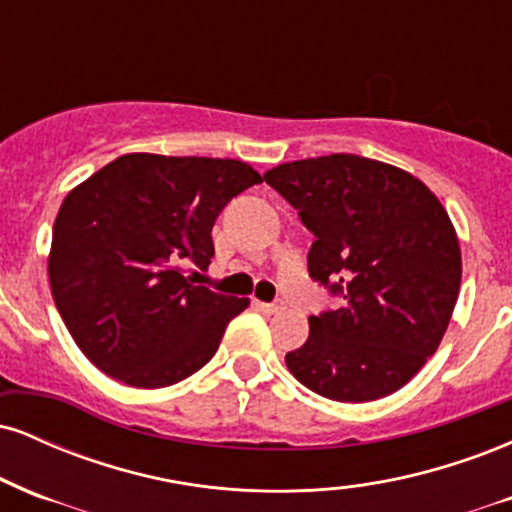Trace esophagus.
<instances>
[{
	"instance_id": "34e87169",
	"label": "esophagus",
	"mask_w": 512,
	"mask_h": 512,
	"mask_svg": "<svg viewBox=\"0 0 512 512\" xmlns=\"http://www.w3.org/2000/svg\"><path fill=\"white\" fill-rule=\"evenodd\" d=\"M257 308H260L264 315H276V313H281V310H284V303H281V301H276V303H257Z\"/></svg>"
}]
</instances>
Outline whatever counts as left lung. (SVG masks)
Segmentation results:
<instances>
[{"label": "left lung", "mask_w": 512, "mask_h": 512, "mask_svg": "<svg viewBox=\"0 0 512 512\" xmlns=\"http://www.w3.org/2000/svg\"><path fill=\"white\" fill-rule=\"evenodd\" d=\"M315 236L308 272L342 308L310 315L286 354L298 383L337 402L407 385L436 354L462 279L457 233L438 197L407 170L354 154L264 173Z\"/></svg>", "instance_id": "obj_1"}]
</instances>
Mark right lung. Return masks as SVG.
<instances>
[{
    "instance_id": "obj_1",
    "label": "right lung",
    "mask_w": 512,
    "mask_h": 512,
    "mask_svg": "<svg viewBox=\"0 0 512 512\" xmlns=\"http://www.w3.org/2000/svg\"><path fill=\"white\" fill-rule=\"evenodd\" d=\"M262 182L233 158L127 154L64 197L48 274L57 310L88 361L132 387H168L219 349L248 298L197 286L216 216Z\"/></svg>"
}]
</instances>
